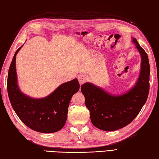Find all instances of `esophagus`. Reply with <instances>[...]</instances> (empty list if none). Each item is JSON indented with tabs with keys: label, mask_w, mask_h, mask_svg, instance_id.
<instances>
[{
	"label": "esophagus",
	"mask_w": 159,
	"mask_h": 159,
	"mask_svg": "<svg viewBox=\"0 0 159 159\" xmlns=\"http://www.w3.org/2000/svg\"><path fill=\"white\" fill-rule=\"evenodd\" d=\"M78 80L79 81L80 84L81 85L83 84L84 83H85V81H87L88 80V77L85 75H84V74H81V75H79V76L78 77Z\"/></svg>",
	"instance_id": "34e87169"
}]
</instances>
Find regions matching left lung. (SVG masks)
I'll return each instance as SVG.
<instances>
[{
    "mask_svg": "<svg viewBox=\"0 0 159 159\" xmlns=\"http://www.w3.org/2000/svg\"><path fill=\"white\" fill-rule=\"evenodd\" d=\"M132 41L141 57L140 74L134 86L120 95L108 93L89 82L81 86L92 123L102 130L114 131L125 127L137 116L147 102L150 80L148 55L135 38H132Z\"/></svg>",
    "mask_w": 159,
    "mask_h": 159,
    "instance_id": "1",
    "label": "left lung"
}]
</instances>
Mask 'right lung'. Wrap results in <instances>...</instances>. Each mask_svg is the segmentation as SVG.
I'll return each mask as SVG.
<instances>
[{
    "instance_id": "right-lung-1",
    "label": "right lung",
    "mask_w": 159,
    "mask_h": 159,
    "mask_svg": "<svg viewBox=\"0 0 159 159\" xmlns=\"http://www.w3.org/2000/svg\"><path fill=\"white\" fill-rule=\"evenodd\" d=\"M23 46L15 52L8 73L7 91L11 106L20 120L31 129L41 133L57 132L66 122L70 100L79 91V81L75 78L63 83L43 98L26 95L19 87L16 71V55Z\"/></svg>"
}]
</instances>
